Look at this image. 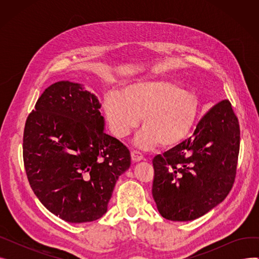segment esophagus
Returning a JSON list of instances; mask_svg holds the SVG:
<instances>
[{"instance_id":"1","label":"esophagus","mask_w":259,"mask_h":259,"mask_svg":"<svg viewBox=\"0 0 259 259\" xmlns=\"http://www.w3.org/2000/svg\"><path fill=\"white\" fill-rule=\"evenodd\" d=\"M143 154L140 152V151H137V150H133L131 151V158L133 161H140L143 159Z\"/></svg>"}]
</instances>
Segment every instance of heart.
I'll return each mask as SVG.
<instances>
[{
	"label": "heart",
	"instance_id": "b5f03b06",
	"mask_svg": "<svg viewBox=\"0 0 259 259\" xmlns=\"http://www.w3.org/2000/svg\"><path fill=\"white\" fill-rule=\"evenodd\" d=\"M105 112L111 131L124 138L140 124L143 131L137 137L142 148H151L158 143L173 147L182 143L191 131L197 114L194 95L170 80L137 81L118 93L108 94Z\"/></svg>",
	"mask_w": 259,
	"mask_h": 259
}]
</instances>
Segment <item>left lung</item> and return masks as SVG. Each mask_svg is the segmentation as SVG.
Instances as JSON below:
<instances>
[{"label": "left lung", "mask_w": 259, "mask_h": 259, "mask_svg": "<svg viewBox=\"0 0 259 259\" xmlns=\"http://www.w3.org/2000/svg\"><path fill=\"white\" fill-rule=\"evenodd\" d=\"M240 144L238 118L224 100L203 115L191 138L152 162V195L160 215L188 222L205 215L233 187Z\"/></svg>", "instance_id": "obj_1"}]
</instances>
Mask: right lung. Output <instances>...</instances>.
I'll list each match as a JSON object with an SVG mask.
<instances>
[{
    "label": "right lung",
    "mask_w": 259,
    "mask_h": 259,
    "mask_svg": "<svg viewBox=\"0 0 259 259\" xmlns=\"http://www.w3.org/2000/svg\"><path fill=\"white\" fill-rule=\"evenodd\" d=\"M101 106L81 85L61 80L45 89L26 119L27 179L46 209L69 223L101 219L131 164L129 149L104 132Z\"/></svg>",
    "instance_id": "right-lung-1"
}]
</instances>
